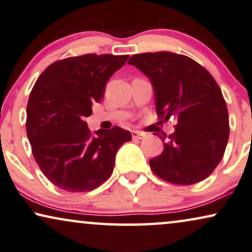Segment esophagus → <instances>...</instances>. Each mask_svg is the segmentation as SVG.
<instances>
[{
	"label": "esophagus",
	"mask_w": 252,
	"mask_h": 252,
	"mask_svg": "<svg viewBox=\"0 0 252 252\" xmlns=\"http://www.w3.org/2000/svg\"><path fill=\"white\" fill-rule=\"evenodd\" d=\"M146 135L144 132L140 131H132V138L133 139H143Z\"/></svg>",
	"instance_id": "obj_1"
}]
</instances>
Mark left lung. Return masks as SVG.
<instances>
[{"instance_id": "obj_1", "label": "left lung", "mask_w": 252, "mask_h": 252, "mask_svg": "<svg viewBox=\"0 0 252 252\" xmlns=\"http://www.w3.org/2000/svg\"><path fill=\"white\" fill-rule=\"evenodd\" d=\"M129 64L149 77L160 119L179 117L175 131L163 142L150 167L169 183L190 186L209 177L222 159L229 138V119L222 92L212 75L181 54L132 55Z\"/></svg>"}]
</instances>
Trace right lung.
I'll list each match as a JSON object with an SVG mask.
<instances>
[{
    "label": "right lung",
    "mask_w": 252,
    "mask_h": 252,
    "mask_svg": "<svg viewBox=\"0 0 252 252\" xmlns=\"http://www.w3.org/2000/svg\"><path fill=\"white\" fill-rule=\"evenodd\" d=\"M128 58L73 56L52 63L36 79L26 108V133L43 175L60 189L85 192L101 186L112 175L121 145L131 140L120 126L92 133L84 121Z\"/></svg>",
    "instance_id": "add662e5"
}]
</instances>
